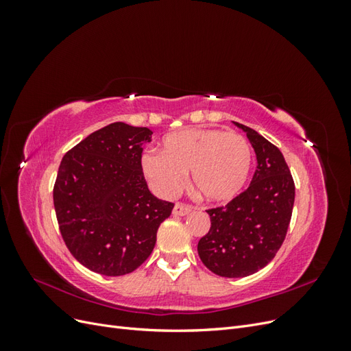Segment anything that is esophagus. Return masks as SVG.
I'll use <instances>...</instances> for the list:
<instances>
[{"instance_id":"34e87169","label":"esophagus","mask_w":351,"mask_h":351,"mask_svg":"<svg viewBox=\"0 0 351 351\" xmlns=\"http://www.w3.org/2000/svg\"><path fill=\"white\" fill-rule=\"evenodd\" d=\"M192 210H193V206L186 205V204H176V206L173 209V214L177 217H184V215L190 214Z\"/></svg>"}]
</instances>
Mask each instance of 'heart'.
<instances>
[{
  "label": "heart",
  "mask_w": 351,
  "mask_h": 351,
  "mask_svg": "<svg viewBox=\"0 0 351 351\" xmlns=\"http://www.w3.org/2000/svg\"><path fill=\"white\" fill-rule=\"evenodd\" d=\"M141 164L147 182L162 196L177 195L190 171L193 187L206 200L228 202L247 183L253 151L239 133L190 127L165 134L159 154H143Z\"/></svg>",
  "instance_id": "1"
}]
</instances>
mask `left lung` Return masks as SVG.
Masks as SVG:
<instances>
[{
  "instance_id": "1",
  "label": "left lung",
  "mask_w": 351,
  "mask_h": 351,
  "mask_svg": "<svg viewBox=\"0 0 351 351\" xmlns=\"http://www.w3.org/2000/svg\"><path fill=\"white\" fill-rule=\"evenodd\" d=\"M258 167L250 186L226 206L212 208L208 234L197 243L205 267L219 277L243 278L274 259L285 239L294 205V182L277 146L247 125Z\"/></svg>"
}]
</instances>
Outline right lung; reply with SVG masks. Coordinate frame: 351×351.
<instances>
[{
    "instance_id": "right-lung-1",
    "label": "right lung",
    "mask_w": 351,
    "mask_h": 351,
    "mask_svg": "<svg viewBox=\"0 0 351 351\" xmlns=\"http://www.w3.org/2000/svg\"><path fill=\"white\" fill-rule=\"evenodd\" d=\"M147 127L112 123L70 149L58 168L54 206L62 240L88 269L119 277L149 258L174 208L155 197L142 171Z\"/></svg>"
}]
</instances>
